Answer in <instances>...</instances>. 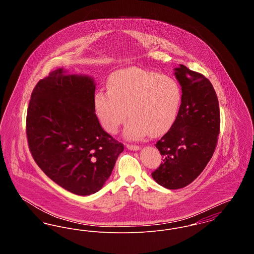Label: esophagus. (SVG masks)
<instances>
[{
	"mask_svg": "<svg viewBox=\"0 0 254 254\" xmlns=\"http://www.w3.org/2000/svg\"><path fill=\"white\" fill-rule=\"evenodd\" d=\"M127 147L129 150H138V149H140V146L137 145H127Z\"/></svg>",
	"mask_w": 254,
	"mask_h": 254,
	"instance_id": "1",
	"label": "esophagus"
}]
</instances>
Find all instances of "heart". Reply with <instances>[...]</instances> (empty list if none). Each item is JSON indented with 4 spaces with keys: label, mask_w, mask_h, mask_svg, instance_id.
Returning a JSON list of instances; mask_svg holds the SVG:
<instances>
[{
    "label": "heart",
    "mask_w": 254,
    "mask_h": 254,
    "mask_svg": "<svg viewBox=\"0 0 254 254\" xmlns=\"http://www.w3.org/2000/svg\"><path fill=\"white\" fill-rule=\"evenodd\" d=\"M181 102V87L176 80L137 67L112 73L108 91L98 90L93 101L97 117L109 133L117 132L130 117L125 128L129 139H139L147 132L153 137L167 132L176 121Z\"/></svg>",
    "instance_id": "b5f03b06"
}]
</instances>
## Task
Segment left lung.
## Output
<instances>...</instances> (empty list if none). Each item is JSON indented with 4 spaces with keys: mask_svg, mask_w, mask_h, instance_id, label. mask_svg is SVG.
I'll return each instance as SVG.
<instances>
[{
    "mask_svg": "<svg viewBox=\"0 0 254 254\" xmlns=\"http://www.w3.org/2000/svg\"><path fill=\"white\" fill-rule=\"evenodd\" d=\"M175 77L182 86L178 116L157 143L163 162L151 175L169 190L190 185L212 157L220 132L216 92L205 76L180 64Z\"/></svg>",
    "mask_w": 254,
    "mask_h": 254,
    "instance_id": "left-lung-1",
    "label": "left lung"
}]
</instances>
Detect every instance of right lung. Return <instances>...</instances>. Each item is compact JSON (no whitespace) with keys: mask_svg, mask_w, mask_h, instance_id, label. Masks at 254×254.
<instances>
[{"mask_svg":"<svg viewBox=\"0 0 254 254\" xmlns=\"http://www.w3.org/2000/svg\"><path fill=\"white\" fill-rule=\"evenodd\" d=\"M58 68L34 87L26 114V137L39 168L77 195L100 190L124 145L106 132L94 110L95 84L86 75Z\"/></svg>","mask_w":254,"mask_h":254,"instance_id":"right-lung-1","label":"right lung"}]
</instances>
